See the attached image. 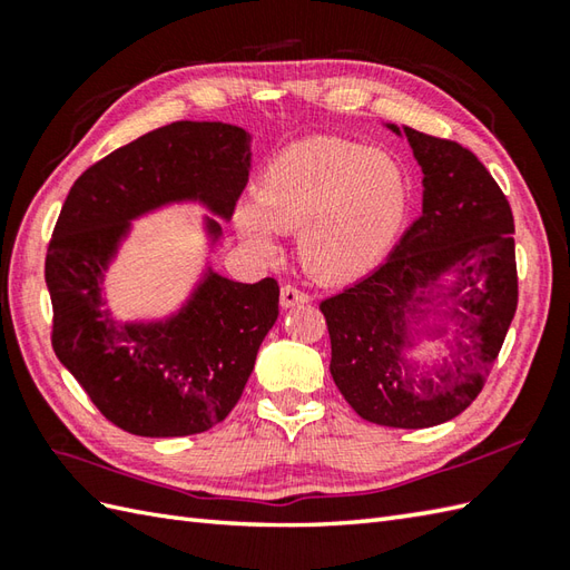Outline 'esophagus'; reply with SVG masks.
Segmentation results:
<instances>
[{
    "instance_id": "esophagus-1",
    "label": "esophagus",
    "mask_w": 570,
    "mask_h": 570,
    "mask_svg": "<svg viewBox=\"0 0 570 570\" xmlns=\"http://www.w3.org/2000/svg\"><path fill=\"white\" fill-rule=\"evenodd\" d=\"M308 301H311V296L306 292H301V288H296V286H284L282 288V306L284 308L308 304Z\"/></svg>"
}]
</instances>
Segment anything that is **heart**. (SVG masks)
I'll return each instance as SVG.
<instances>
[{"label": "heart", "mask_w": 570, "mask_h": 570, "mask_svg": "<svg viewBox=\"0 0 570 570\" xmlns=\"http://www.w3.org/2000/svg\"><path fill=\"white\" fill-rule=\"evenodd\" d=\"M411 186L396 156L316 137L276 154L237 210L242 239L274 254L276 233H298L306 269L323 282L365 274L394 245L409 215Z\"/></svg>", "instance_id": "b5f03b06"}]
</instances>
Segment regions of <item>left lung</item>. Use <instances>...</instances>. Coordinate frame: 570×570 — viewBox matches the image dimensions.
Listing matches in <instances>:
<instances>
[{"label": "left lung", "mask_w": 570, "mask_h": 570, "mask_svg": "<svg viewBox=\"0 0 570 570\" xmlns=\"http://www.w3.org/2000/svg\"><path fill=\"white\" fill-rule=\"evenodd\" d=\"M406 135L423 171V210L390 259L325 298L331 374L357 414L392 429H429L465 411L485 384L517 311L514 217L504 193L470 149L458 141ZM454 276V286L442 284ZM449 321L452 360L419 373L403 353L413 323ZM454 328L451 330L450 325ZM423 331V328H421Z\"/></svg>", "instance_id": "8db88e82"}]
</instances>
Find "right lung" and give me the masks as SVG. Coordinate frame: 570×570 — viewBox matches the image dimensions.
Returning <instances> with one entry per match:
<instances>
[{"mask_svg":"<svg viewBox=\"0 0 570 570\" xmlns=\"http://www.w3.org/2000/svg\"><path fill=\"white\" fill-rule=\"evenodd\" d=\"M249 135L223 122H174L92 164L60 208L46 252L51 343L63 367L115 426L149 439L213 429L239 402L264 335L278 316V284H239L205 269L174 316L117 323L102 282L131 220L196 200L229 220L249 176ZM215 242L223 227L205 217Z\"/></svg>","mask_w":570,"mask_h":570,"instance_id":"obj_1","label":"right lung"}]
</instances>
